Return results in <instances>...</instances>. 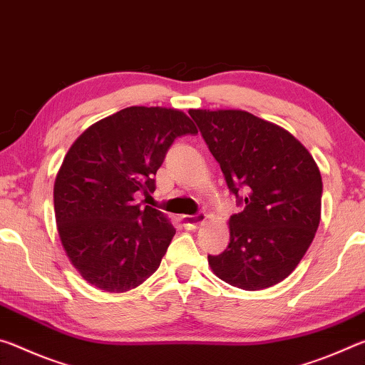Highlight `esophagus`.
Wrapping results in <instances>:
<instances>
[{
  "instance_id": "1",
  "label": "esophagus",
  "mask_w": 365,
  "mask_h": 365,
  "mask_svg": "<svg viewBox=\"0 0 365 365\" xmlns=\"http://www.w3.org/2000/svg\"><path fill=\"white\" fill-rule=\"evenodd\" d=\"M205 213H197V215H186V217H182V225L187 226V228L194 230V228H199L200 225L205 223Z\"/></svg>"
}]
</instances>
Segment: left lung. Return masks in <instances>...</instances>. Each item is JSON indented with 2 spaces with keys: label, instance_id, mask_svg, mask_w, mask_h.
Returning <instances> with one entry per match:
<instances>
[{
  "label": "left lung",
  "instance_id": "obj_1",
  "mask_svg": "<svg viewBox=\"0 0 365 365\" xmlns=\"http://www.w3.org/2000/svg\"><path fill=\"white\" fill-rule=\"evenodd\" d=\"M189 115L237 204L244 205L230 218L228 247L208 255L212 272L246 291L283 282L299 265L319 228L317 163L288 130L247 111L190 110Z\"/></svg>",
  "mask_w": 365,
  "mask_h": 365
}]
</instances>
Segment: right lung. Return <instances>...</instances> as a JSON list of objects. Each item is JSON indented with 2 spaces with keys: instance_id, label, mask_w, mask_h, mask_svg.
I'll list each match as a JSON object with an SVG mask.
<instances>
[{
  "instance_id": "1",
  "label": "right lung",
  "mask_w": 365,
  "mask_h": 365,
  "mask_svg": "<svg viewBox=\"0 0 365 365\" xmlns=\"http://www.w3.org/2000/svg\"><path fill=\"white\" fill-rule=\"evenodd\" d=\"M197 134L186 113L129 106L83 130L66 153L53 200L66 255L95 288L124 292L157 272L176 230L150 195L176 137Z\"/></svg>"
}]
</instances>
